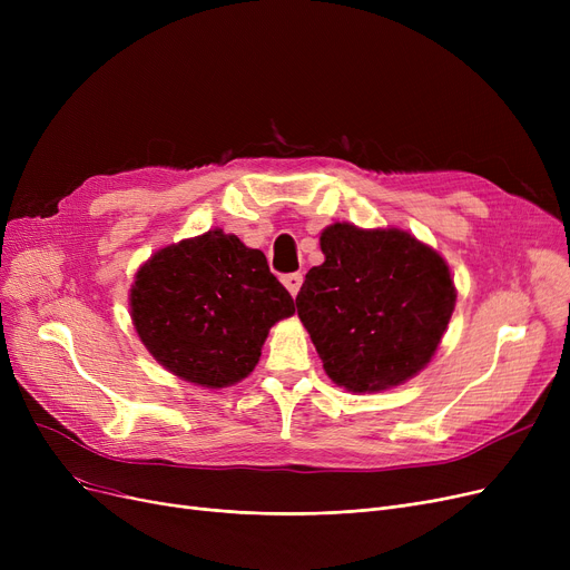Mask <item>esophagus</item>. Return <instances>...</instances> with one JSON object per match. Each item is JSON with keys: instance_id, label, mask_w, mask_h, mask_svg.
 Masks as SVG:
<instances>
[{"instance_id": "34e87169", "label": "esophagus", "mask_w": 570, "mask_h": 570, "mask_svg": "<svg viewBox=\"0 0 570 570\" xmlns=\"http://www.w3.org/2000/svg\"><path fill=\"white\" fill-rule=\"evenodd\" d=\"M282 284L288 288V293L295 297L297 291H301L303 286V273H291V275H284L282 277Z\"/></svg>"}]
</instances>
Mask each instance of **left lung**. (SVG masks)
<instances>
[{"mask_svg": "<svg viewBox=\"0 0 570 570\" xmlns=\"http://www.w3.org/2000/svg\"><path fill=\"white\" fill-rule=\"evenodd\" d=\"M321 252L295 309L325 374L361 395L423 372L458 301L445 258L406 230L348 222L323 228Z\"/></svg>", "mask_w": 570, "mask_h": 570, "instance_id": "obj_1", "label": "left lung"}]
</instances>
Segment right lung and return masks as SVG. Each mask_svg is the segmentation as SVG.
I'll return each instance as SVG.
<instances>
[{
    "label": "right lung",
    "instance_id": "obj_1",
    "mask_svg": "<svg viewBox=\"0 0 570 570\" xmlns=\"http://www.w3.org/2000/svg\"><path fill=\"white\" fill-rule=\"evenodd\" d=\"M129 312L164 370L219 391L254 372L269 327L293 314V297L261 249L213 228L149 256L134 277Z\"/></svg>",
    "mask_w": 570,
    "mask_h": 570
}]
</instances>
